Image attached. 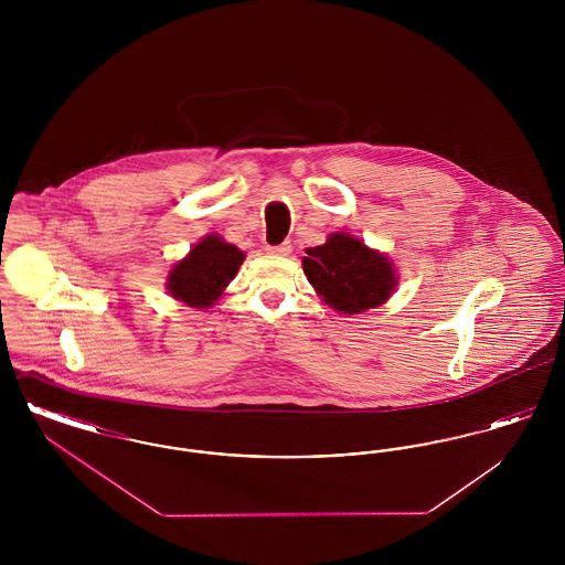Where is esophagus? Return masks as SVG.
<instances>
[{
    "instance_id": "obj_1",
    "label": "esophagus",
    "mask_w": 565,
    "mask_h": 565,
    "mask_svg": "<svg viewBox=\"0 0 565 565\" xmlns=\"http://www.w3.org/2000/svg\"><path fill=\"white\" fill-rule=\"evenodd\" d=\"M267 252L275 254V256H288L292 252L290 242L279 243V245H267Z\"/></svg>"
}]
</instances>
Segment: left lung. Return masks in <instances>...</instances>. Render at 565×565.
<instances>
[{"instance_id":"1","label":"left lung","mask_w":565,"mask_h":565,"mask_svg":"<svg viewBox=\"0 0 565 565\" xmlns=\"http://www.w3.org/2000/svg\"><path fill=\"white\" fill-rule=\"evenodd\" d=\"M302 270L332 309L350 316L383 305L396 286L392 263L348 233L309 247Z\"/></svg>"}]
</instances>
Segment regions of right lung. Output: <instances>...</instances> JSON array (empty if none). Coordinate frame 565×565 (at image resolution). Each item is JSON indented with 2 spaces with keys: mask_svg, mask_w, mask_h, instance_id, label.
Here are the masks:
<instances>
[{
  "mask_svg": "<svg viewBox=\"0 0 565 565\" xmlns=\"http://www.w3.org/2000/svg\"><path fill=\"white\" fill-rule=\"evenodd\" d=\"M243 258L242 249L235 245L222 242L217 235H207L169 273V295L189 307L205 309L237 275Z\"/></svg>",
  "mask_w": 565,
  "mask_h": 565,
  "instance_id": "obj_1",
  "label": "right lung"
}]
</instances>
